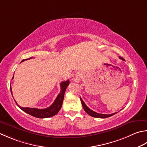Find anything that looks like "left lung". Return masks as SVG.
<instances>
[{"label":"left lung","mask_w":147,"mask_h":147,"mask_svg":"<svg viewBox=\"0 0 147 147\" xmlns=\"http://www.w3.org/2000/svg\"><path fill=\"white\" fill-rule=\"evenodd\" d=\"M120 59H121L122 60H123V59L122 57H119ZM80 100H81V102H82V104L83 106V108L84 109V110L85 111V112H87V113H88L89 115H90L93 117L95 118H100V119H105V118H108V117H111L112 115H113L116 114L117 113H111V114H100L98 113H96V112H95L94 111H92V110H90V108H88L87 105H85V103L83 102V100L82 99L81 97H80Z\"/></svg>","instance_id":"1"}]
</instances>
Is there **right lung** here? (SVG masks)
Returning a JSON list of instances; mask_svg holds the SVG:
<instances>
[{"mask_svg": "<svg viewBox=\"0 0 147 147\" xmlns=\"http://www.w3.org/2000/svg\"><path fill=\"white\" fill-rule=\"evenodd\" d=\"M32 59V57L28 59ZM25 59V60H28ZM25 60H23L22 62H24ZM14 78V76H13V78ZM69 84V80H67L65 82H62L60 83V94L57 96V98L54 100V102L52 105H51L50 107L45 109H37V108H23L18 105V103L16 102V100H14L17 106L21 109L22 110L25 111V113L30 115L33 116L36 118H40V119H45V118H48L51 117L54 115H55L56 114L58 113V112L60 110V108L62 107L63 100H64V94L66 88H67V86ZM11 89V92L12 94V89L10 87Z\"/></svg>", "mask_w": 147, "mask_h": 147, "instance_id": "right-lung-1", "label": "right lung"}]
</instances>
